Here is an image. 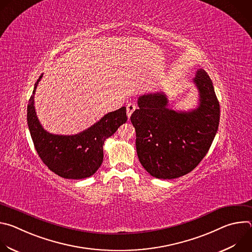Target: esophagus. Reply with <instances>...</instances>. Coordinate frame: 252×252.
Instances as JSON below:
<instances>
[{"label": "esophagus", "mask_w": 252, "mask_h": 252, "mask_svg": "<svg viewBox=\"0 0 252 252\" xmlns=\"http://www.w3.org/2000/svg\"><path fill=\"white\" fill-rule=\"evenodd\" d=\"M136 110V105L134 104V103H128L127 105H126V115H127V118L129 119L130 118V116L132 115V113L134 112Z\"/></svg>", "instance_id": "34e87169"}]
</instances>
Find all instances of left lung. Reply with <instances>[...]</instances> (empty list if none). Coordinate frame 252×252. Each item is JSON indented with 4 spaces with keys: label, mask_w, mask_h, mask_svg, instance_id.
Masks as SVG:
<instances>
[{
    "label": "left lung",
    "mask_w": 252,
    "mask_h": 252,
    "mask_svg": "<svg viewBox=\"0 0 252 252\" xmlns=\"http://www.w3.org/2000/svg\"><path fill=\"white\" fill-rule=\"evenodd\" d=\"M193 83L199 94L195 110L168 109L164 93L138 97L130 121L135 128L136 154L154 177L172 179L193 170L207 154L220 125V102L207 73L196 71Z\"/></svg>",
    "instance_id": "1"
}]
</instances>
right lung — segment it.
<instances>
[{"instance_id": "right-lung-1", "label": "right lung", "mask_w": 252, "mask_h": 252, "mask_svg": "<svg viewBox=\"0 0 252 252\" xmlns=\"http://www.w3.org/2000/svg\"><path fill=\"white\" fill-rule=\"evenodd\" d=\"M43 75L34 84L28 103V126L30 133L42 161L56 174L68 179L92 176L101 165L102 146L127 121L126 107L104 115L88 129L73 135H59L44 129L34 110V93Z\"/></svg>"}]
</instances>
